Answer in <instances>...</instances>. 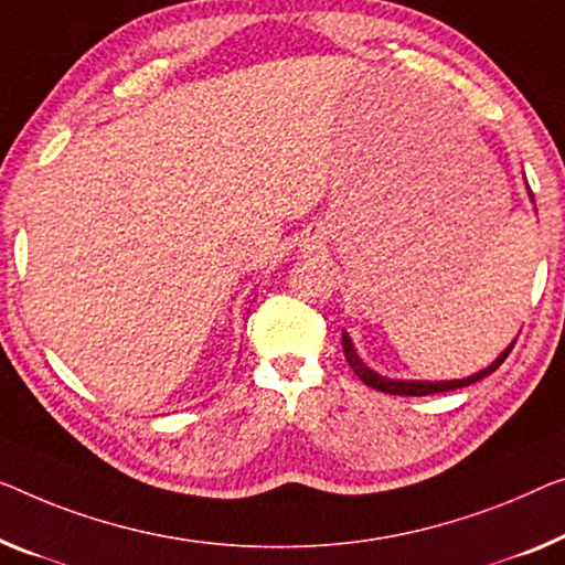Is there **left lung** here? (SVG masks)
Here are the masks:
<instances>
[{"label":"left lung","mask_w":565,"mask_h":565,"mask_svg":"<svg viewBox=\"0 0 565 565\" xmlns=\"http://www.w3.org/2000/svg\"><path fill=\"white\" fill-rule=\"evenodd\" d=\"M518 342V337H515ZM515 342L510 344L508 350L502 352V355L494 360V363L490 367L479 370V373L469 375V377H461V381H439V383H431V381H391V377H383L377 375L375 370H370L363 360L358 358V350L355 344H352V340L348 337V332H342V350H344V358H348L350 367L355 370V375L363 381L365 385H370V388L381 391V393H391V395H431V393H444V391H457V388H467V385L482 381V377H487L490 373H494L502 363L504 358L510 355V350L515 348Z\"/></svg>","instance_id":"left-lung-1"}]
</instances>
